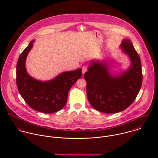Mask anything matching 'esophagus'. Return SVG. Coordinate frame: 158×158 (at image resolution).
Listing matches in <instances>:
<instances>
[{"instance_id":"1","label":"esophagus","mask_w":158,"mask_h":158,"mask_svg":"<svg viewBox=\"0 0 158 158\" xmlns=\"http://www.w3.org/2000/svg\"><path fill=\"white\" fill-rule=\"evenodd\" d=\"M87 70H88V67L86 66H83V68H82V73H83V74H84Z\"/></svg>"}]
</instances>
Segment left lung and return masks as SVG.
Returning <instances> with one entry per match:
<instances>
[{
	"instance_id": "obj_1",
	"label": "left lung",
	"mask_w": 158,
	"mask_h": 158,
	"mask_svg": "<svg viewBox=\"0 0 158 158\" xmlns=\"http://www.w3.org/2000/svg\"><path fill=\"white\" fill-rule=\"evenodd\" d=\"M120 47L131 60L127 71L112 75L108 64L92 61L84 75L88 100L94 108L102 113H119L127 109L135 101L142 86L139 54L128 39L123 40Z\"/></svg>"
}]
</instances>
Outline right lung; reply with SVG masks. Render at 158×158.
Here are the masks:
<instances>
[{"instance_id": "add662e5", "label": "right lung", "mask_w": 158, "mask_h": 158, "mask_svg": "<svg viewBox=\"0 0 158 158\" xmlns=\"http://www.w3.org/2000/svg\"><path fill=\"white\" fill-rule=\"evenodd\" d=\"M34 41L30 43L19 57L16 66L17 87L30 108L41 113H55L65 106L70 88L81 77V69L63 72L47 81L33 78L27 73L25 60Z\"/></svg>"}]
</instances>
